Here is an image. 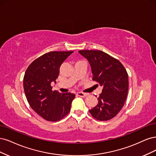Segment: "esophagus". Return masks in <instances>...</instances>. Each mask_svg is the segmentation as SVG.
Returning <instances> with one entry per match:
<instances>
[{
	"mask_svg": "<svg viewBox=\"0 0 156 156\" xmlns=\"http://www.w3.org/2000/svg\"><path fill=\"white\" fill-rule=\"evenodd\" d=\"M77 95L80 97H85L87 95V94L85 93H82V92H78V93H77Z\"/></svg>",
	"mask_w": 156,
	"mask_h": 156,
	"instance_id": "obj_1",
	"label": "esophagus"
}]
</instances>
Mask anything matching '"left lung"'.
I'll return each instance as SVG.
<instances>
[{
  "mask_svg": "<svg viewBox=\"0 0 156 156\" xmlns=\"http://www.w3.org/2000/svg\"><path fill=\"white\" fill-rule=\"evenodd\" d=\"M78 52L88 60L93 80L103 87L98 98V104L89 112L100 121L112 119L122 108L127 97L128 75L126 70L118 59L101 51L83 50Z\"/></svg>",
  "mask_w": 156,
  "mask_h": 156,
  "instance_id": "1",
  "label": "left lung"
}]
</instances>
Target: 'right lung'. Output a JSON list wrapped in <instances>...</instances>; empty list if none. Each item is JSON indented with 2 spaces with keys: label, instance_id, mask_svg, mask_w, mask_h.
<instances>
[{
  "label": "right lung",
  "instance_id": "right-lung-1",
  "mask_svg": "<svg viewBox=\"0 0 156 156\" xmlns=\"http://www.w3.org/2000/svg\"><path fill=\"white\" fill-rule=\"evenodd\" d=\"M73 51L50 52L29 65L24 74L23 87L30 107L48 121L56 122L69 113L75 94L53 91L52 82L59 73V67Z\"/></svg>",
  "mask_w": 156,
  "mask_h": 156
}]
</instances>
